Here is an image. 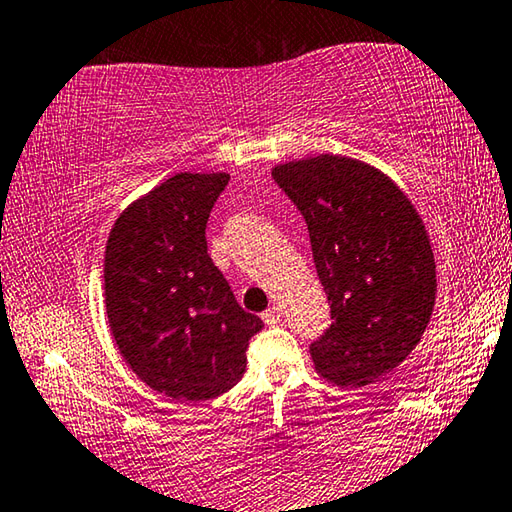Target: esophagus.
<instances>
[{
  "instance_id": "obj_1",
  "label": "esophagus",
  "mask_w": 512,
  "mask_h": 512,
  "mask_svg": "<svg viewBox=\"0 0 512 512\" xmlns=\"http://www.w3.org/2000/svg\"><path fill=\"white\" fill-rule=\"evenodd\" d=\"M263 320H265V325H277V322H281L279 306H270V309L263 313Z\"/></svg>"
}]
</instances>
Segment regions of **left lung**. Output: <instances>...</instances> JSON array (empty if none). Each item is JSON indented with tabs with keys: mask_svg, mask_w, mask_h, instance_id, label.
<instances>
[{
	"mask_svg": "<svg viewBox=\"0 0 512 512\" xmlns=\"http://www.w3.org/2000/svg\"><path fill=\"white\" fill-rule=\"evenodd\" d=\"M272 176L304 215L332 306V327L311 343L313 368L336 387H366L410 357L432 318L426 224L384 171L355 157H302Z\"/></svg>",
	"mask_w": 512,
	"mask_h": 512,
	"instance_id": "1",
	"label": "left lung"
}]
</instances>
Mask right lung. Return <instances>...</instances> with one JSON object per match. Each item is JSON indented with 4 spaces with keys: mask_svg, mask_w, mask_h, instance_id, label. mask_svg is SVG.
I'll return each instance as SVG.
<instances>
[{
    "mask_svg": "<svg viewBox=\"0 0 512 512\" xmlns=\"http://www.w3.org/2000/svg\"><path fill=\"white\" fill-rule=\"evenodd\" d=\"M229 180L180 171L132 201L107 238L109 332L132 373L174 400L201 403L235 387L263 327L208 256L206 224Z\"/></svg>",
    "mask_w": 512,
    "mask_h": 512,
    "instance_id": "1",
    "label": "right lung"
}]
</instances>
